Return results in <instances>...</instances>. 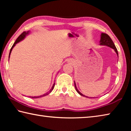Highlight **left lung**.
I'll list each match as a JSON object with an SVG mask.
<instances>
[{
	"instance_id": "8db88e82",
	"label": "left lung",
	"mask_w": 131,
	"mask_h": 131,
	"mask_svg": "<svg viewBox=\"0 0 131 131\" xmlns=\"http://www.w3.org/2000/svg\"><path fill=\"white\" fill-rule=\"evenodd\" d=\"M100 45H105V46H107V47H109L110 48H112V49H113L114 51L116 53V54H117V56H118V52H117V48L116 47L115 45H114V42H113V41H112V39L111 38V37L107 35V34L106 33H102L101 34V39H100ZM74 84H75V89H76L77 91L78 92V93L79 94L83 96V97H85L87 98H94V97H87V96L83 95V94H82L80 91L78 90V89L76 86V83H75V82H74Z\"/></svg>"
}]
</instances>
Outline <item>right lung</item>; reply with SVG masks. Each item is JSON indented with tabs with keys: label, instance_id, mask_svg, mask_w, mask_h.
I'll return each mask as SVG.
<instances>
[{
	"label": "right lung",
	"instance_id": "right-lung-1",
	"mask_svg": "<svg viewBox=\"0 0 131 131\" xmlns=\"http://www.w3.org/2000/svg\"><path fill=\"white\" fill-rule=\"evenodd\" d=\"M29 33H30V31H24L21 34H20V35L19 37H18L17 40H16V41H15V42L14 43V44H13V45L12 46V47H11V48L10 51V53H9V57H8L9 58H10V54H11V51H12V50H13V48L15 47V45L17 44V43L19 42L20 41H21L22 40H24V39L25 37H26V36H27V35H28V34H29ZM54 84H55V83H54V84H53V86H52V87L51 89H50V90L49 91H48L47 93H46L45 94H44L41 95H39V96H37V97H36V96H34V97H31V96H30V97L32 98H40V97H44V96H45V95H47L48 94H49L50 93L52 92V91L53 90V89H54Z\"/></svg>",
	"mask_w": 131,
	"mask_h": 131
}]
</instances>
